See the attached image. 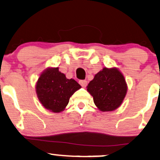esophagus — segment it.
Returning a JSON list of instances; mask_svg holds the SVG:
<instances>
[{
    "label": "esophagus",
    "mask_w": 160,
    "mask_h": 160,
    "mask_svg": "<svg viewBox=\"0 0 160 160\" xmlns=\"http://www.w3.org/2000/svg\"><path fill=\"white\" fill-rule=\"evenodd\" d=\"M79 83L81 85L82 87H86V85H87V81H86V80H80V81H79Z\"/></svg>",
    "instance_id": "obj_1"
}]
</instances>
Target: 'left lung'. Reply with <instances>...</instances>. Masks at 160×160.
<instances>
[{"label":"left lung","mask_w":160,"mask_h":160,"mask_svg":"<svg viewBox=\"0 0 160 160\" xmlns=\"http://www.w3.org/2000/svg\"><path fill=\"white\" fill-rule=\"evenodd\" d=\"M86 88L95 106L102 112L113 111L120 107L128 90L123 74L116 67H104L95 74Z\"/></svg>","instance_id":"obj_1"}]
</instances>
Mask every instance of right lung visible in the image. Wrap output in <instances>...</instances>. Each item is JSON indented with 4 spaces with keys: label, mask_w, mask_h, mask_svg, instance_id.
Returning a JSON list of instances; mask_svg holds the SVG:
<instances>
[{
    "label": "right lung",
    "mask_w": 160,
    "mask_h": 160,
    "mask_svg": "<svg viewBox=\"0 0 160 160\" xmlns=\"http://www.w3.org/2000/svg\"><path fill=\"white\" fill-rule=\"evenodd\" d=\"M81 86L74 79H68L58 68L48 67L40 73L35 89L40 104L48 111L60 113L65 109L69 99Z\"/></svg>",
    "instance_id": "add662e5"
}]
</instances>
